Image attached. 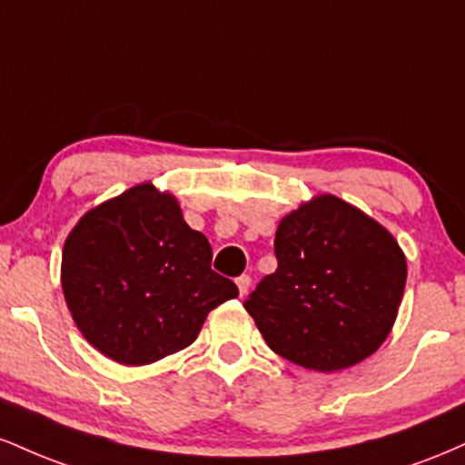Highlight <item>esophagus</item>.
I'll return each instance as SVG.
<instances>
[{
	"label": "esophagus",
	"mask_w": 465,
	"mask_h": 465,
	"mask_svg": "<svg viewBox=\"0 0 465 465\" xmlns=\"http://www.w3.org/2000/svg\"><path fill=\"white\" fill-rule=\"evenodd\" d=\"M236 284H238L240 297H244V295H247L249 286H251V277L249 275H240V277H236Z\"/></svg>",
	"instance_id": "1"
}]
</instances>
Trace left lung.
<instances>
[{
	"label": "left lung",
	"instance_id": "obj_1",
	"mask_svg": "<svg viewBox=\"0 0 465 465\" xmlns=\"http://www.w3.org/2000/svg\"><path fill=\"white\" fill-rule=\"evenodd\" d=\"M275 258V273L244 300L275 354L336 371L381 348L407 284V260L385 227L323 194L282 218Z\"/></svg>",
	"mask_w": 465,
	"mask_h": 465
}]
</instances>
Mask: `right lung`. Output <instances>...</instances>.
<instances>
[{"label":"right lung","mask_w":465,"mask_h":465,"mask_svg":"<svg viewBox=\"0 0 465 465\" xmlns=\"http://www.w3.org/2000/svg\"><path fill=\"white\" fill-rule=\"evenodd\" d=\"M63 292L84 339L122 365L188 348L207 312L238 297L177 201L151 183L87 212L65 240Z\"/></svg>","instance_id":"right-lung-1"}]
</instances>
